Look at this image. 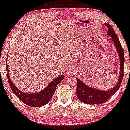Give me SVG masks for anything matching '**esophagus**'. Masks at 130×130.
Here are the masks:
<instances>
[{"mask_svg":"<svg viewBox=\"0 0 130 130\" xmlns=\"http://www.w3.org/2000/svg\"><path fill=\"white\" fill-rule=\"evenodd\" d=\"M75 71H76V70H75V67H70L67 71V73L68 75H73V73H75Z\"/></svg>","mask_w":130,"mask_h":130,"instance_id":"obj_1","label":"esophagus"}]
</instances>
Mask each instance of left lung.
<instances>
[{"instance_id": "left-lung-1", "label": "left lung", "mask_w": 130, "mask_h": 130, "mask_svg": "<svg viewBox=\"0 0 130 130\" xmlns=\"http://www.w3.org/2000/svg\"><path fill=\"white\" fill-rule=\"evenodd\" d=\"M105 26L108 28V35L111 37L114 42L115 46L119 55L121 61V69L119 77V81L116 86L113 89L108 91H101L99 90L92 89L84 84L83 81L78 78L77 79V87H76V96L83 103L87 104H103L108 100L114 94L120 87L123 76H124V53L119 38L110 24L105 23Z\"/></svg>"}]
</instances>
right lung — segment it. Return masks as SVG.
I'll list each match as a JSON object with an SVG mask.
<instances>
[{
  "instance_id": "add662e5",
  "label": "right lung",
  "mask_w": 130,
  "mask_h": 130,
  "mask_svg": "<svg viewBox=\"0 0 130 130\" xmlns=\"http://www.w3.org/2000/svg\"><path fill=\"white\" fill-rule=\"evenodd\" d=\"M6 62V74H7L8 81L10 88L14 93L18 97V98L20 101H22L24 104H26L27 105L30 107H41L47 104L48 102L50 101L51 98H52V96L54 95L56 87H57L58 84L64 78V75L58 76L54 80H53L45 89H44L40 92L36 93H23L19 90L17 87H15V85H14L13 83L11 82L8 73L7 62Z\"/></svg>"
}]
</instances>
